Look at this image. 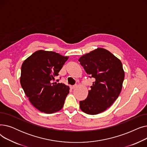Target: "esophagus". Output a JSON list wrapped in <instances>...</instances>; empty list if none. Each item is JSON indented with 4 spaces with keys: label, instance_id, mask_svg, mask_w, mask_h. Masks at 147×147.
<instances>
[{
    "label": "esophagus",
    "instance_id": "esophagus-1",
    "mask_svg": "<svg viewBox=\"0 0 147 147\" xmlns=\"http://www.w3.org/2000/svg\"><path fill=\"white\" fill-rule=\"evenodd\" d=\"M76 87H77V85H76V84H75V85L71 86V88L72 89H75Z\"/></svg>",
    "mask_w": 147,
    "mask_h": 147
}]
</instances>
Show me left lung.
Segmentation results:
<instances>
[{"label":"left lung","mask_w":147,"mask_h":147,"mask_svg":"<svg viewBox=\"0 0 147 147\" xmlns=\"http://www.w3.org/2000/svg\"><path fill=\"white\" fill-rule=\"evenodd\" d=\"M79 61L84 70L95 79L88 95L80 101V108L88 114L95 115L109 108L119 97L125 78L121 61L104 48L82 56Z\"/></svg>","instance_id":"1"}]
</instances>
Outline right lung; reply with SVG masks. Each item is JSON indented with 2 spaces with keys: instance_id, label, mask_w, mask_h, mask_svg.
Returning a JSON list of instances; mask_svg holds the SVG:
<instances>
[{
  "instance_id": "1",
  "label": "right lung",
  "mask_w": 147,
  "mask_h": 147,
  "mask_svg": "<svg viewBox=\"0 0 147 147\" xmlns=\"http://www.w3.org/2000/svg\"><path fill=\"white\" fill-rule=\"evenodd\" d=\"M68 59L55 52L39 50L23 62L21 87L31 104L41 112L52 114L63 107L69 88L54 81Z\"/></svg>"
}]
</instances>
